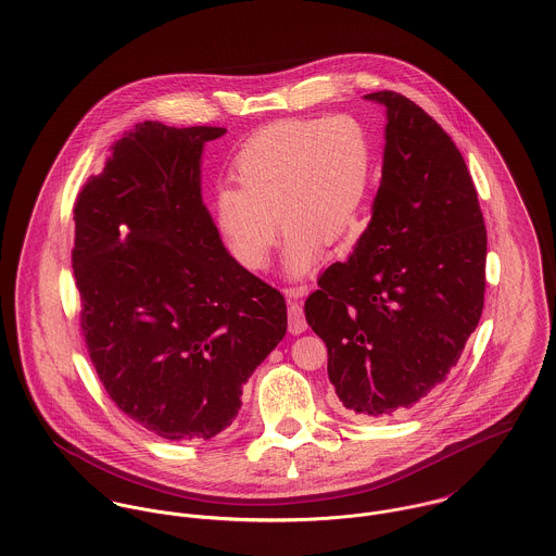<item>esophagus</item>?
Here are the masks:
<instances>
[{"label":"esophagus","instance_id":"34e87169","mask_svg":"<svg viewBox=\"0 0 556 556\" xmlns=\"http://www.w3.org/2000/svg\"><path fill=\"white\" fill-rule=\"evenodd\" d=\"M298 295H300V293H298L295 289L289 291V331H291L293 336L304 333L306 327H308L306 317H304V308H302V304L298 302Z\"/></svg>","mask_w":556,"mask_h":556}]
</instances>
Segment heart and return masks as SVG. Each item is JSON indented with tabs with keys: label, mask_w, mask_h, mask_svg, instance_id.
Wrapping results in <instances>:
<instances>
[{
	"label": "heart",
	"mask_w": 556,
	"mask_h": 556,
	"mask_svg": "<svg viewBox=\"0 0 556 556\" xmlns=\"http://www.w3.org/2000/svg\"><path fill=\"white\" fill-rule=\"evenodd\" d=\"M375 148L353 115L282 119L258 130L233 162L238 188H223L214 225L248 269L269 263L278 223L287 229L285 269L306 276L323 241H338L357 218L372 181Z\"/></svg>",
	"instance_id": "1"
}]
</instances>
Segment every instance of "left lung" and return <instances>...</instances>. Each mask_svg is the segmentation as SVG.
Here are the masks:
<instances>
[{
  "instance_id": "1",
  "label": "left lung",
  "mask_w": 556,
  "mask_h": 556,
  "mask_svg": "<svg viewBox=\"0 0 556 556\" xmlns=\"http://www.w3.org/2000/svg\"><path fill=\"white\" fill-rule=\"evenodd\" d=\"M366 98L388 109L372 220L304 313L344 408L379 419L421 402L458 364L483 311L488 241L452 137L402 93Z\"/></svg>"
}]
</instances>
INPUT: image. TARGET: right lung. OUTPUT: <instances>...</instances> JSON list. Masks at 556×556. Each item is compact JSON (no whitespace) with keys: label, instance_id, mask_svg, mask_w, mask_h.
<instances>
[{"label":"right lung","instance_id":"right-lung-1","mask_svg":"<svg viewBox=\"0 0 556 556\" xmlns=\"http://www.w3.org/2000/svg\"><path fill=\"white\" fill-rule=\"evenodd\" d=\"M227 130L137 124L75 203L80 329L106 394L168 441L231 426L241 388L287 333L280 291L223 245L201 154Z\"/></svg>","mask_w":556,"mask_h":556}]
</instances>
